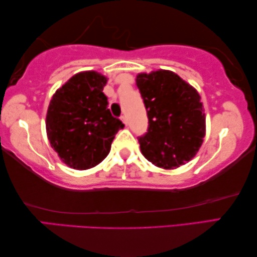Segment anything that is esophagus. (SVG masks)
<instances>
[{
	"instance_id": "34e87169",
	"label": "esophagus",
	"mask_w": 257,
	"mask_h": 257,
	"mask_svg": "<svg viewBox=\"0 0 257 257\" xmlns=\"http://www.w3.org/2000/svg\"><path fill=\"white\" fill-rule=\"evenodd\" d=\"M120 119H121V121H123V123H124L125 125H127L128 120H127V117H126L125 115H121V116H120Z\"/></svg>"
}]
</instances>
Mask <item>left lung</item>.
<instances>
[{"label": "left lung", "instance_id": "8db88e82", "mask_svg": "<svg viewBox=\"0 0 257 257\" xmlns=\"http://www.w3.org/2000/svg\"><path fill=\"white\" fill-rule=\"evenodd\" d=\"M137 85L148 116V130L139 138L141 153L158 167L176 168L195 156L206 131L200 95L171 70L139 74Z\"/></svg>", "mask_w": 257, "mask_h": 257}]
</instances>
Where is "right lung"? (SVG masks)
Returning a JSON list of instances; mask_svg holds the SVG:
<instances>
[{
    "label": "right lung",
    "instance_id": "1",
    "mask_svg": "<svg viewBox=\"0 0 257 257\" xmlns=\"http://www.w3.org/2000/svg\"><path fill=\"white\" fill-rule=\"evenodd\" d=\"M107 78L82 71L58 89L46 113V133L52 148L75 170H89L108 156L116 133L124 127L108 109L103 93Z\"/></svg>",
    "mask_w": 257,
    "mask_h": 257
}]
</instances>
